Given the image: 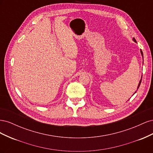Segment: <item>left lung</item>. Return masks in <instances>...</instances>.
I'll list each match as a JSON object with an SVG mask.
<instances>
[{
    "label": "left lung",
    "mask_w": 153,
    "mask_h": 153,
    "mask_svg": "<svg viewBox=\"0 0 153 153\" xmlns=\"http://www.w3.org/2000/svg\"><path fill=\"white\" fill-rule=\"evenodd\" d=\"M133 41H135V42H137V41H136V40H135V38H133ZM140 52H141V53H142V56H143V53H142V50H140ZM141 82H142V80H140V82H139V84H138V88H137V89H138V87H140V83H141Z\"/></svg>",
    "instance_id": "8db88e82"
}]
</instances>
